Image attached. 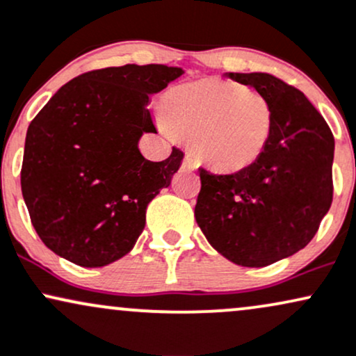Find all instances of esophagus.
<instances>
[{
  "instance_id": "obj_1",
  "label": "esophagus",
  "mask_w": 356,
  "mask_h": 356,
  "mask_svg": "<svg viewBox=\"0 0 356 356\" xmlns=\"http://www.w3.org/2000/svg\"><path fill=\"white\" fill-rule=\"evenodd\" d=\"M183 168L190 170V171H196L198 170V163L193 160V156H191V154H186L185 160H183Z\"/></svg>"
}]
</instances>
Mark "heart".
Listing matches in <instances>:
<instances>
[{
    "label": "heart",
    "instance_id": "b5f03b06",
    "mask_svg": "<svg viewBox=\"0 0 356 356\" xmlns=\"http://www.w3.org/2000/svg\"><path fill=\"white\" fill-rule=\"evenodd\" d=\"M165 120L175 133L193 140L196 156L204 165L240 171L265 152L273 110L258 91L210 78L175 88L166 96Z\"/></svg>",
    "mask_w": 356,
    "mask_h": 356
}]
</instances>
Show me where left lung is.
<instances>
[{
    "instance_id": "8db88e82",
    "label": "left lung",
    "mask_w": 356,
    "mask_h": 356,
    "mask_svg": "<svg viewBox=\"0 0 356 356\" xmlns=\"http://www.w3.org/2000/svg\"><path fill=\"white\" fill-rule=\"evenodd\" d=\"M268 99L273 128L253 165L232 175L200 168L195 218L235 265L260 268L291 257L318 232L333 198L335 140L302 91L268 73H225Z\"/></svg>"
}]
</instances>
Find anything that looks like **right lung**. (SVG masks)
Instances as JSON below:
<instances>
[{
	"label": "right lung",
	"instance_id": "add662e5",
	"mask_svg": "<svg viewBox=\"0 0 356 356\" xmlns=\"http://www.w3.org/2000/svg\"><path fill=\"white\" fill-rule=\"evenodd\" d=\"M185 70L111 66L63 85L29 123L21 191L38 236L74 265L120 260L143 233L148 203L181 165L173 148L149 161L138 143L156 133L148 104Z\"/></svg>",
	"mask_w": 356,
	"mask_h": 356
}]
</instances>
